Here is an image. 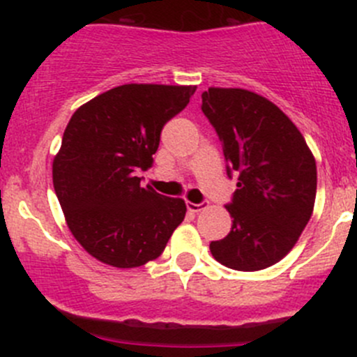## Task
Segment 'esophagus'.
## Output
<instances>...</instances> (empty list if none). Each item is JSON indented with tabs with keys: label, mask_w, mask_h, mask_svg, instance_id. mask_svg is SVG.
I'll return each instance as SVG.
<instances>
[{
	"label": "esophagus",
	"mask_w": 357,
	"mask_h": 357,
	"mask_svg": "<svg viewBox=\"0 0 357 357\" xmlns=\"http://www.w3.org/2000/svg\"><path fill=\"white\" fill-rule=\"evenodd\" d=\"M186 207H188L192 212H200V211H204V208H205V204H204V202H200V204H193V202H188V204H186Z\"/></svg>",
	"instance_id": "34e87169"
}]
</instances>
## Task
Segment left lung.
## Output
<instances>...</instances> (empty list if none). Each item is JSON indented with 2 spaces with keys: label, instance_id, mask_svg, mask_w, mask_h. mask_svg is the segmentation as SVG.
<instances>
[{
  "label": "left lung",
  "instance_id": "8db88e82",
  "mask_svg": "<svg viewBox=\"0 0 357 357\" xmlns=\"http://www.w3.org/2000/svg\"><path fill=\"white\" fill-rule=\"evenodd\" d=\"M202 112L219 136L226 174L236 190L226 205L231 231L211 242L215 261L259 271L285 257L314 207L316 162L294 122L275 103L247 89L211 88Z\"/></svg>",
  "mask_w": 357,
  "mask_h": 357
}]
</instances>
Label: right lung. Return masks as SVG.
Wrapping results in <instances>:
<instances>
[{
	"label": "right lung",
	"mask_w": 357,
	"mask_h": 357,
	"mask_svg": "<svg viewBox=\"0 0 357 357\" xmlns=\"http://www.w3.org/2000/svg\"><path fill=\"white\" fill-rule=\"evenodd\" d=\"M195 86L124 84L102 93L68 121L53 186L72 235L115 268H138L164 252L186 214L185 200L142 186L165 122Z\"/></svg>",
	"instance_id": "right-lung-1"
}]
</instances>
